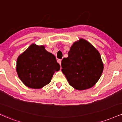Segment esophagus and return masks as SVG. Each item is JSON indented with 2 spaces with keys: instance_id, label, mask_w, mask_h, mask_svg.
<instances>
[{
  "instance_id": "1",
  "label": "esophagus",
  "mask_w": 122,
  "mask_h": 122,
  "mask_svg": "<svg viewBox=\"0 0 122 122\" xmlns=\"http://www.w3.org/2000/svg\"><path fill=\"white\" fill-rule=\"evenodd\" d=\"M61 61H62V60H60V59H58V60H57V62H58V63L60 64V65H61Z\"/></svg>"
}]
</instances>
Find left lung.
<instances>
[{
    "instance_id": "8db88e82",
    "label": "left lung",
    "mask_w": 122,
    "mask_h": 122,
    "mask_svg": "<svg viewBox=\"0 0 122 122\" xmlns=\"http://www.w3.org/2000/svg\"><path fill=\"white\" fill-rule=\"evenodd\" d=\"M61 66L69 83L80 90L93 87L103 70L99 53L83 39L73 44L68 52V57L62 60Z\"/></svg>"
}]
</instances>
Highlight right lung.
I'll list each match as a JSON object with an SVG mask.
<instances>
[{"instance_id":"add662e5","label":"right lung","mask_w":122,"mask_h":122,"mask_svg":"<svg viewBox=\"0 0 122 122\" xmlns=\"http://www.w3.org/2000/svg\"><path fill=\"white\" fill-rule=\"evenodd\" d=\"M60 66L55 56L44 46L32 44L17 60L16 71L19 78L28 87L40 89L48 84L54 70Z\"/></svg>"}]
</instances>
